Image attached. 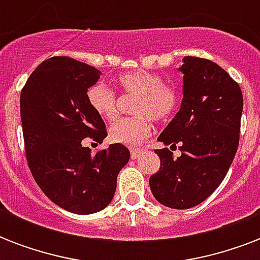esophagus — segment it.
Wrapping results in <instances>:
<instances>
[{"mask_svg":"<svg viewBox=\"0 0 260 260\" xmlns=\"http://www.w3.org/2000/svg\"><path fill=\"white\" fill-rule=\"evenodd\" d=\"M143 154V150H132L131 151V158L138 159Z\"/></svg>","mask_w":260,"mask_h":260,"instance_id":"esophagus-1","label":"esophagus"}]
</instances>
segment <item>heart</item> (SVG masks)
<instances>
[{"label": "heart", "instance_id": "b5f03b06", "mask_svg": "<svg viewBox=\"0 0 260 260\" xmlns=\"http://www.w3.org/2000/svg\"><path fill=\"white\" fill-rule=\"evenodd\" d=\"M117 82L125 93L138 95L132 108L134 117L121 118L109 128V139L126 147H138L152 132L150 117L158 122L166 121L177 109L178 94L165 85L160 75L147 70H136L120 75ZM90 108L106 121L116 117L117 97L104 82L94 83L87 89Z\"/></svg>", "mask_w": 260, "mask_h": 260}]
</instances>
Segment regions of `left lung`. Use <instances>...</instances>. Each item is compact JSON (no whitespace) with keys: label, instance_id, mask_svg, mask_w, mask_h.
Wrapping results in <instances>:
<instances>
[{"label":"left lung","instance_id":"obj_1","mask_svg":"<svg viewBox=\"0 0 260 260\" xmlns=\"http://www.w3.org/2000/svg\"><path fill=\"white\" fill-rule=\"evenodd\" d=\"M181 108L158 140L169 148L156 150L160 169L150 187L162 205L189 209L217 189L234 162L239 146L243 95L239 85L212 60L185 56Z\"/></svg>","mask_w":260,"mask_h":260}]
</instances>
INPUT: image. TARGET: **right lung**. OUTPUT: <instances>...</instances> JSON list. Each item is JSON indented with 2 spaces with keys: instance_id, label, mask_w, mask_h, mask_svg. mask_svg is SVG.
<instances>
[{
  "instance_id": "1",
  "label": "right lung",
  "mask_w": 260,
  "mask_h": 260,
  "mask_svg": "<svg viewBox=\"0 0 260 260\" xmlns=\"http://www.w3.org/2000/svg\"><path fill=\"white\" fill-rule=\"evenodd\" d=\"M101 71L67 56L44 60L20 95L22 134L30 173L42 191L62 209L91 214L109 205L117 175L129 160L122 144L91 155L86 138L101 144L105 122L86 93Z\"/></svg>"
}]
</instances>
